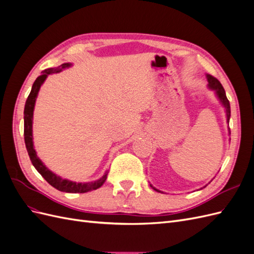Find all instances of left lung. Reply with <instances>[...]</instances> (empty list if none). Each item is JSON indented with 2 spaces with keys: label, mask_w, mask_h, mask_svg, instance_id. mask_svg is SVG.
<instances>
[{
  "label": "left lung",
  "mask_w": 254,
  "mask_h": 254,
  "mask_svg": "<svg viewBox=\"0 0 254 254\" xmlns=\"http://www.w3.org/2000/svg\"><path fill=\"white\" fill-rule=\"evenodd\" d=\"M206 78H207V81H209V84H207V87H209L210 89L214 90L215 93H216L218 99L220 101V103L222 104V106L225 107L226 109V114H227V123H229L230 121V117H231V109H230V103L228 101L227 98V95H226V92H225V89L224 87L221 86V83L219 82V80L217 78L213 77L212 75H209L206 74ZM229 134H231V132H230V128H229ZM152 188V186H150ZM155 190L157 191H161L155 188H152Z\"/></svg>",
  "instance_id": "obj_1"
}]
</instances>
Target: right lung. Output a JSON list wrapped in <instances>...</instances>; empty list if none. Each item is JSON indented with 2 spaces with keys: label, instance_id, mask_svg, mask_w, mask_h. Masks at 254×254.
Instances as JSON below:
<instances>
[{
  "label": "right lung",
  "instance_id": "obj_1",
  "mask_svg": "<svg viewBox=\"0 0 254 254\" xmlns=\"http://www.w3.org/2000/svg\"><path fill=\"white\" fill-rule=\"evenodd\" d=\"M71 65H72L71 64H64L57 67L47 68V70H44L39 77H37V79L35 80L32 87V91H30V93L26 99L25 107H24V141H25V146L28 152V156L30 158V161H32L33 165L35 166L38 173H39L53 188L57 189L60 191H65V193L81 194V193H87V191H91L101 188L107 179L108 172H106L101 179H98L96 181H92V182H86V183H81V182L77 183L74 181L63 179L61 177L51 172L49 168L43 164L42 161L38 158L37 152L34 148V143H33V115H34V108H35V103H36L38 92H39L42 83L44 82L45 79H47V77L50 74L59 73L63 71L64 68L70 67Z\"/></svg>",
  "mask_w": 254,
  "mask_h": 254
}]
</instances>
